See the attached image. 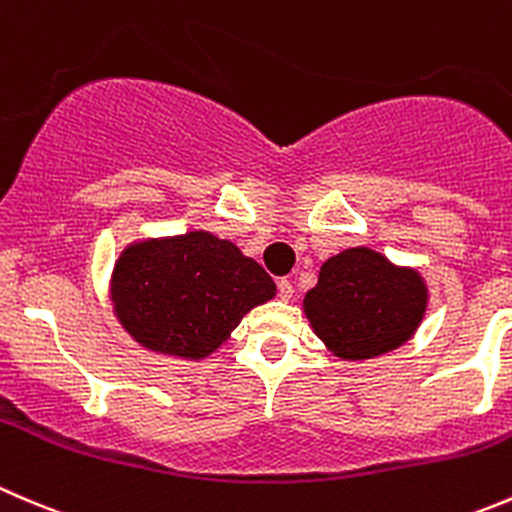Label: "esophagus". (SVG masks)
<instances>
[{
    "label": "esophagus",
    "mask_w": 512,
    "mask_h": 512,
    "mask_svg": "<svg viewBox=\"0 0 512 512\" xmlns=\"http://www.w3.org/2000/svg\"><path fill=\"white\" fill-rule=\"evenodd\" d=\"M278 296H281L283 301H291L293 286H291V281H288V278H281V281H278Z\"/></svg>",
    "instance_id": "obj_1"
}]
</instances>
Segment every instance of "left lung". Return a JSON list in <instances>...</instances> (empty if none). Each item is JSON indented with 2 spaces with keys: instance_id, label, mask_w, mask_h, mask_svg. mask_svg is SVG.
<instances>
[{
  "instance_id": "8db88e82",
  "label": "left lung",
  "mask_w": 512,
  "mask_h": 512,
  "mask_svg": "<svg viewBox=\"0 0 512 512\" xmlns=\"http://www.w3.org/2000/svg\"><path fill=\"white\" fill-rule=\"evenodd\" d=\"M426 303L421 273L361 246L323 263L303 311L338 358L363 361L403 346L423 321Z\"/></svg>"
}]
</instances>
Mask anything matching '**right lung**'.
Listing matches in <instances>:
<instances>
[{
	"label": "right lung",
	"mask_w": 512,
	"mask_h": 512,
	"mask_svg": "<svg viewBox=\"0 0 512 512\" xmlns=\"http://www.w3.org/2000/svg\"><path fill=\"white\" fill-rule=\"evenodd\" d=\"M273 293L254 258L206 231L129 246L111 278L116 318L134 341L191 361L214 353Z\"/></svg>",
	"instance_id": "right-lung-1"
}]
</instances>
